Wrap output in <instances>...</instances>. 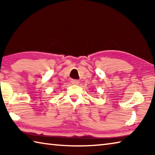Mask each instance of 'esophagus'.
<instances>
[{"instance_id":"1","label":"esophagus","mask_w":155,"mask_h":155,"mask_svg":"<svg viewBox=\"0 0 155 155\" xmlns=\"http://www.w3.org/2000/svg\"><path fill=\"white\" fill-rule=\"evenodd\" d=\"M71 83L73 84V85H78V84L79 83V81L76 79H72L71 81Z\"/></svg>"}]
</instances>
